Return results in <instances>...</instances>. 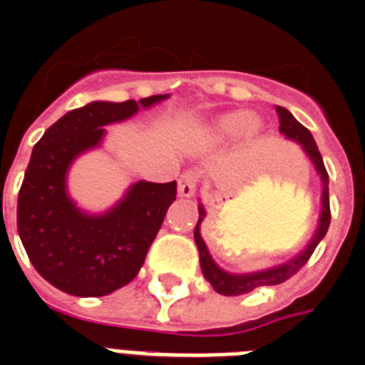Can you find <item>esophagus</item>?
Segmentation results:
<instances>
[{"label": "esophagus", "mask_w": 365, "mask_h": 365, "mask_svg": "<svg viewBox=\"0 0 365 365\" xmlns=\"http://www.w3.org/2000/svg\"><path fill=\"white\" fill-rule=\"evenodd\" d=\"M196 189V176L195 173H183L178 180V195L183 198L195 195Z\"/></svg>", "instance_id": "obj_1"}]
</instances>
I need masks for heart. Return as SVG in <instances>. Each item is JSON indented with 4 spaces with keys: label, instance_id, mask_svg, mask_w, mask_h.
<instances>
[{
    "label": "heart",
    "instance_id": "b5f03b06",
    "mask_svg": "<svg viewBox=\"0 0 365 365\" xmlns=\"http://www.w3.org/2000/svg\"><path fill=\"white\" fill-rule=\"evenodd\" d=\"M261 128V121L255 115H246L242 110H233V112L222 113L211 123V134L217 139H226L230 135L237 134L242 130L244 134L253 135Z\"/></svg>",
    "mask_w": 365,
    "mask_h": 365
}]
</instances>
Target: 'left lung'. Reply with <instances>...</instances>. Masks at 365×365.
Wrapping results in <instances>:
<instances>
[{"mask_svg": "<svg viewBox=\"0 0 365 365\" xmlns=\"http://www.w3.org/2000/svg\"><path fill=\"white\" fill-rule=\"evenodd\" d=\"M277 115H279V132L287 135L288 139H294L303 147V150L309 154L310 161L314 163L316 170H318L319 178L323 183V192H322V215H319V226L316 230L314 237L309 242L303 252L297 255V257L290 259L284 264L274 266V268H268V270L255 272V274H227L222 268H218L215 264V261L211 259L207 252V246H205L204 239L200 235V224L205 217V211L202 205H198V211H200V218L196 222L195 227V240L196 246H198V253H200V266L202 274L207 279L211 287L217 290L222 296H240V294H248L252 290L259 287H272V284H281L284 283L287 279L292 277L294 274L303 268L307 264V261L310 259V255L314 253L316 246L319 244V240L325 237L329 230V224H331V207H329V174L325 165H323V158L318 150V145H316L314 138L310 134L305 126L297 121L292 113L288 112L287 108L277 106Z\"/></svg>", "mask_w": 365, "mask_h": 365, "instance_id": "8db88e82", "label": "left lung"}]
</instances>
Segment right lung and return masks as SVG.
I'll use <instances>...</instances> for the list:
<instances>
[{
	"label": "right lung",
	"instance_id": "obj_1",
	"mask_svg": "<svg viewBox=\"0 0 365 365\" xmlns=\"http://www.w3.org/2000/svg\"><path fill=\"white\" fill-rule=\"evenodd\" d=\"M104 103L71 110L34 145L18 195V233L29 261L47 283L78 297H101L128 284L176 200V182H138L104 215L82 213L66 191L69 165L99 147L103 126L167 99Z\"/></svg>",
	"mask_w": 365,
	"mask_h": 365
}]
</instances>
